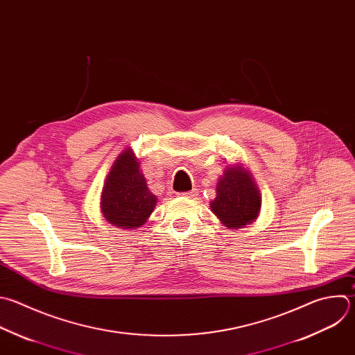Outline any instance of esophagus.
I'll use <instances>...</instances> for the list:
<instances>
[{
  "mask_svg": "<svg viewBox=\"0 0 355 355\" xmlns=\"http://www.w3.org/2000/svg\"><path fill=\"white\" fill-rule=\"evenodd\" d=\"M180 195L185 196V198H195L198 195V189H192V191H188V192H181Z\"/></svg>",
  "mask_w": 355,
  "mask_h": 355,
  "instance_id": "1",
  "label": "esophagus"
}]
</instances>
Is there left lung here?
<instances>
[{"instance_id":"1","label":"left lung","mask_w":355,"mask_h":355,"mask_svg":"<svg viewBox=\"0 0 355 355\" xmlns=\"http://www.w3.org/2000/svg\"><path fill=\"white\" fill-rule=\"evenodd\" d=\"M210 209L228 228L254 223L261 211V193L251 173L241 164L228 166L217 182Z\"/></svg>"}]
</instances>
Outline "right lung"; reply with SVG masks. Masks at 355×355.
I'll use <instances>...</instances> for the list:
<instances>
[{
    "instance_id": "add662e5",
    "label": "right lung",
    "mask_w": 355,
    "mask_h": 355,
    "mask_svg": "<svg viewBox=\"0 0 355 355\" xmlns=\"http://www.w3.org/2000/svg\"><path fill=\"white\" fill-rule=\"evenodd\" d=\"M156 202L132 149H125L114 162L103 187L100 207L104 218L118 228H138L148 221Z\"/></svg>"
}]
</instances>
